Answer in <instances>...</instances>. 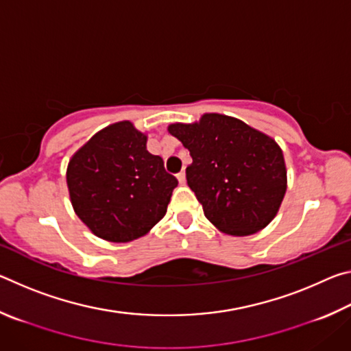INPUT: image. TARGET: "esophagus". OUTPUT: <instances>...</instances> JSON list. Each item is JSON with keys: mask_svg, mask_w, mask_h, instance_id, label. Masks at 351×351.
I'll use <instances>...</instances> for the list:
<instances>
[{"mask_svg": "<svg viewBox=\"0 0 351 351\" xmlns=\"http://www.w3.org/2000/svg\"><path fill=\"white\" fill-rule=\"evenodd\" d=\"M176 178H178V181H180L181 186H184V184H186V171H180V173L176 175Z\"/></svg>", "mask_w": 351, "mask_h": 351, "instance_id": "esophagus-1", "label": "esophagus"}]
</instances>
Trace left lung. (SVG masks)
Returning <instances> with one entry per match:
<instances>
[{
  "mask_svg": "<svg viewBox=\"0 0 351 351\" xmlns=\"http://www.w3.org/2000/svg\"><path fill=\"white\" fill-rule=\"evenodd\" d=\"M167 130L190 152L187 184L218 230L246 237L274 219L288 180L283 152L271 136L218 112Z\"/></svg>",
  "mask_w": 351,
  "mask_h": 351,
  "instance_id": "1",
  "label": "left lung"
}]
</instances>
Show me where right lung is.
Listing matches in <instances>:
<instances>
[{
	"label": "right lung",
	"mask_w": 351,
	"mask_h": 351,
	"mask_svg": "<svg viewBox=\"0 0 351 351\" xmlns=\"http://www.w3.org/2000/svg\"><path fill=\"white\" fill-rule=\"evenodd\" d=\"M73 209L99 239L127 243L144 237L167 212L175 176L147 150V134L130 121L100 130L69 159Z\"/></svg>",
	"instance_id": "1"
}]
</instances>
